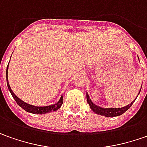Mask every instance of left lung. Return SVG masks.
Returning a JSON list of instances; mask_svg holds the SVG:
<instances>
[{"label": "left lung", "instance_id": "8db88e82", "mask_svg": "<svg viewBox=\"0 0 147 147\" xmlns=\"http://www.w3.org/2000/svg\"><path fill=\"white\" fill-rule=\"evenodd\" d=\"M138 59H139V58H138ZM141 89H142V87H141ZM141 89H140L138 94H139L140 92H141ZM86 98H87V102H88V103H89V107L91 108V110L94 111V113L100 115H104V116H106V117H115V116H119L120 115L124 114L125 111H127L131 107L132 104L134 103V102H135V100H136V98H136L131 103H129V105H127V106H125V107H118V108H114V107L104 108V107H99L98 105H96L95 103H94V102L91 101L90 98H89L88 93H86Z\"/></svg>", "mask_w": 147, "mask_h": 147}]
</instances>
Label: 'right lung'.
Wrapping results in <instances>:
<instances>
[{
  "label": "right lung",
  "mask_w": 147,
  "mask_h": 147,
  "mask_svg": "<svg viewBox=\"0 0 147 147\" xmlns=\"http://www.w3.org/2000/svg\"><path fill=\"white\" fill-rule=\"evenodd\" d=\"M8 67H9V64H8L7 68H6V81H7V86L9 91L10 92L11 95L13 96V98L14 100L16 101V102L18 104L19 107H21L23 110H25L26 111H28L29 113H32V114H46L49 112H52V111H55L61 107L62 104L63 103V95L61 96L60 99L58 100V102L56 103L52 104V105H49V106H45V107H36V106H34V105H31V104H28L27 102H25L24 101L21 100V99L18 98L14 93L13 92V90L11 89L9 84V81H8Z\"/></svg>",
  "instance_id": "right-lung-1"
}]
</instances>
